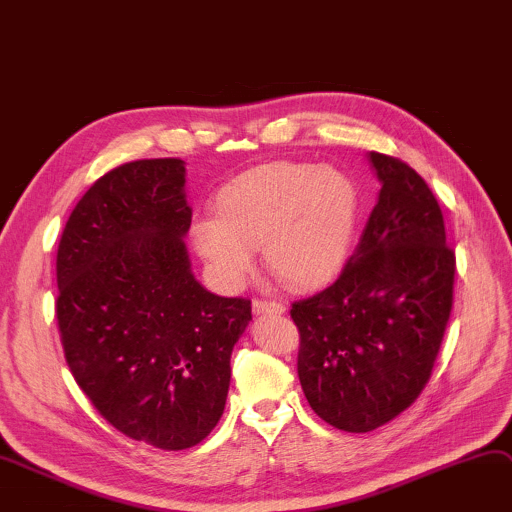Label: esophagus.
Returning a JSON list of instances; mask_svg holds the SVG:
<instances>
[{"instance_id": "obj_1", "label": "esophagus", "mask_w": 512, "mask_h": 512, "mask_svg": "<svg viewBox=\"0 0 512 512\" xmlns=\"http://www.w3.org/2000/svg\"><path fill=\"white\" fill-rule=\"evenodd\" d=\"M286 311V306L282 302H276V300H253V313L255 315H282Z\"/></svg>"}]
</instances>
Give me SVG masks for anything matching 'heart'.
<instances>
[{"label":"heart","mask_w":512,"mask_h":512,"mask_svg":"<svg viewBox=\"0 0 512 512\" xmlns=\"http://www.w3.org/2000/svg\"><path fill=\"white\" fill-rule=\"evenodd\" d=\"M358 193L335 168L271 162L247 170L216 197V218L191 226V241L226 292L243 288L263 247L271 274L313 290L342 267L356 226Z\"/></svg>","instance_id":"b5f03b06"}]
</instances>
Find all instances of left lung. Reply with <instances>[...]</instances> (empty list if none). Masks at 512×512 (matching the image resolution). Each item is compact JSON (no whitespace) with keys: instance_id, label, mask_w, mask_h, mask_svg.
I'll return each mask as SVG.
<instances>
[{"instance_id":"8db88e82","label":"left lung","mask_w":512,"mask_h":512,"mask_svg":"<svg viewBox=\"0 0 512 512\" xmlns=\"http://www.w3.org/2000/svg\"><path fill=\"white\" fill-rule=\"evenodd\" d=\"M366 158L381 191L360 243L335 284L290 311L304 397L346 432H370L416 401L445 335L455 282V253L426 181L399 158Z\"/></svg>"}]
</instances>
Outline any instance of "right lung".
<instances>
[{
	"instance_id": "add662e5",
	"label": "right lung",
	"mask_w": 512,
	"mask_h": 512,
	"mask_svg": "<svg viewBox=\"0 0 512 512\" xmlns=\"http://www.w3.org/2000/svg\"><path fill=\"white\" fill-rule=\"evenodd\" d=\"M185 162H127L78 201L57 249V321L76 383L119 432L183 451L222 418L251 300L191 269Z\"/></svg>"
}]
</instances>
